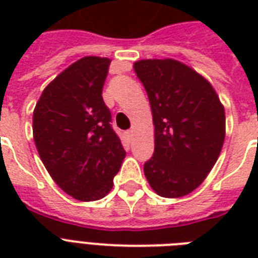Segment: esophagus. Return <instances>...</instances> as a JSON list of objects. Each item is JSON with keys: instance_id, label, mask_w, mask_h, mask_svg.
<instances>
[{"instance_id": "34e87169", "label": "esophagus", "mask_w": 258, "mask_h": 258, "mask_svg": "<svg viewBox=\"0 0 258 258\" xmlns=\"http://www.w3.org/2000/svg\"><path fill=\"white\" fill-rule=\"evenodd\" d=\"M127 137H133V130L127 131Z\"/></svg>"}]
</instances>
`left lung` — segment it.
<instances>
[{"label": "left lung", "mask_w": 258, "mask_h": 258, "mask_svg": "<svg viewBox=\"0 0 258 258\" xmlns=\"http://www.w3.org/2000/svg\"><path fill=\"white\" fill-rule=\"evenodd\" d=\"M153 111L155 147L145 163L154 191L178 198L196 190L220 157L225 109L210 83L182 62L141 60L134 64Z\"/></svg>", "instance_id": "8db88e82"}]
</instances>
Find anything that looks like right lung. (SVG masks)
I'll return each instance as SVG.
<instances>
[{
    "label": "right lung",
    "mask_w": 258,
    "mask_h": 258,
    "mask_svg": "<svg viewBox=\"0 0 258 258\" xmlns=\"http://www.w3.org/2000/svg\"><path fill=\"white\" fill-rule=\"evenodd\" d=\"M109 62L96 56L74 62L46 86L33 112L42 163L60 188L79 201L107 196L125 157L101 96Z\"/></svg>",
    "instance_id": "add662e5"
}]
</instances>
